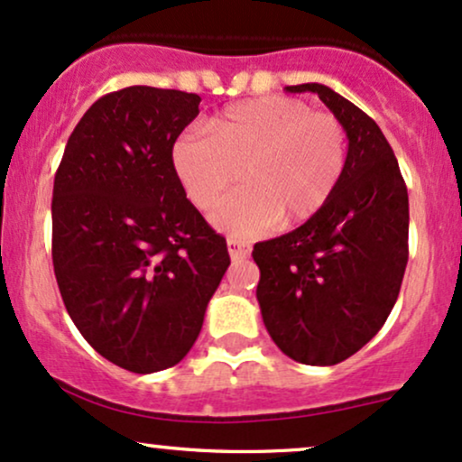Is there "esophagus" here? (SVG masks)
<instances>
[{"mask_svg":"<svg viewBox=\"0 0 462 462\" xmlns=\"http://www.w3.org/2000/svg\"><path fill=\"white\" fill-rule=\"evenodd\" d=\"M249 249H252V247H249L245 241H241V238H235V236L227 238V254H230L232 261H238V258H247Z\"/></svg>","mask_w":462,"mask_h":462,"instance_id":"34e87169","label":"esophagus"}]
</instances>
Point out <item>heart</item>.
<instances>
[{
  "label": "heart",
  "instance_id": "obj_1",
  "mask_svg": "<svg viewBox=\"0 0 462 462\" xmlns=\"http://www.w3.org/2000/svg\"><path fill=\"white\" fill-rule=\"evenodd\" d=\"M171 158L199 210L243 176L247 184L217 206L213 224L247 238L319 213L346 171L347 136L341 121L301 99L263 97L227 106L206 130L184 132Z\"/></svg>",
  "mask_w": 462,
  "mask_h": 462
}]
</instances>
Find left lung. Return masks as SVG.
<instances>
[{
  "label": "left lung",
  "mask_w": 462,
  "mask_h": 462,
  "mask_svg": "<svg viewBox=\"0 0 462 462\" xmlns=\"http://www.w3.org/2000/svg\"><path fill=\"white\" fill-rule=\"evenodd\" d=\"M317 93L347 134V164L326 206L289 235L254 245L256 298L289 358L337 365L367 346L400 295L408 263V190L383 130L323 84Z\"/></svg>",
  "instance_id": "left-lung-1"
}]
</instances>
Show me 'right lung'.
Wrapping results in <instances>:
<instances>
[{"label":"right lung","instance_id":"add662e5","mask_svg":"<svg viewBox=\"0 0 462 462\" xmlns=\"http://www.w3.org/2000/svg\"><path fill=\"white\" fill-rule=\"evenodd\" d=\"M201 97L128 87L99 97L54 178L51 258L69 317L110 363L153 374L189 354L224 278L226 238L187 199L173 143Z\"/></svg>","mask_w":462,"mask_h":462}]
</instances>
